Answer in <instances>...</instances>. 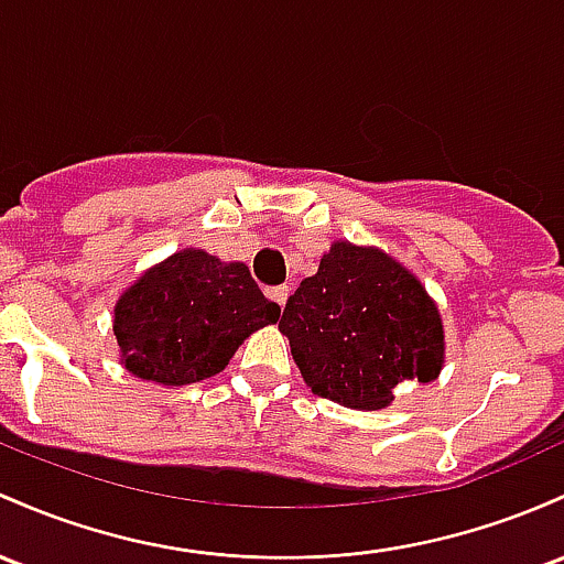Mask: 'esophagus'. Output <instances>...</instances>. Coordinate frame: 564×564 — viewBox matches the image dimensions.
<instances>
[{"label":"esophagus","instance_id":"obj_1","mask_svg":"<svg viewBox=\"0 0 564 564\" xmlns=\"http://www.w3.org/2000/svg\"><path fill=\"white\" fill-rule=\"evenodd\" d=\"M268 296L272 302H278V307L283 311V305H286V300H289V286H272V289H268Z\"/></svg>","mask_w":564,"mask_h":564}]
</instances>
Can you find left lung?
<instances>
[{"label":"left lung","instance_id":"obj_1","mask_svg":"<svg viewBox=\"0 0 564 564\" xmlns=\"http://www.w3.org/2000/svg\"><path fill=\"white\" fill-rule=\"evenodd\" d=\"M278 329L313 393L382 410L404 382L436 380L444 332L417 278L377 249L334 243L289 296Z\"/></svg>","mask_w":564,"mask_h":564}]
</instances>
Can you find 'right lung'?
Returning a JSON list of instances; mask_svg holds the SVG:
<instances>
[{"label": "right lung", "instance_id": "obj_1", "mask_svg": "<svg viewBox=\"0 0 564 564\" xmlns=\"http://www.w3.org/2000/svg\"><path fill=\"white\" fill-rule=\"evenodd\" d=\"M281 307L243 262L200 249L178 251L139 278L115 307L128 372L160 386H189L227 367L251 332L275 324Z\"/></svg>", "mask_w": 564, "mask_h": 564}]
</instances>
